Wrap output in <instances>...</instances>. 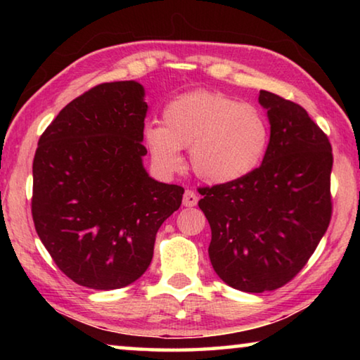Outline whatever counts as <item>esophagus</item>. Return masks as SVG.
Listing matches in <instances>:
<instances>
[{
    "instance_id": "esophagus-1",
    "label": "esophagus",
    "mask_w": 360,
    "mask_h": 360,
    "mask_svg": "<svg viewBox=\"0 0 360 360\" xmlns=\"http://www.w3.org/2000/svg\"><path fill=\"white\" fill-rule=\"evenodd\" d=\"M198 203V195L195 193L193 191H187L184 192V198H182V205L184 206H188V208H191V206H195Z\"/></svg>"
}]
</instances>
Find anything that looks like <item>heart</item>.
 <instances>
[{
    "instance_id": "b5f03b06",
    "label": "heart",
    "mask_w": 360,
    "mask_h": 360,
    "mask_svg": "<svg viewBox=\"0 0 360 360\" xmlns=\"http://www.w3.org/2000/svg\"><path fill=\"white\" fill-rule=\"evenodd\" d=\"M146 144L165 172L181 167L191 148L193 173L210 184L233 182L260 165L268 148V122L251 103L221 92L181 95L163 109V125L146 127Z\"/></svg>"
}]
</instances>
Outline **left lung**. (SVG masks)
Segmentation results:
<instances>
[{
	"label": "left lung",
	"mask_w": 360,
	"mask_h": 360,
	"mask_svg": "<svg viewBox=\"0 0 360 360\" xmlns=\"http://www.w3.org/2000/svg\"><path fill=\"white\" fill-rule=\"evenodd\" d=\"M270 143L260 167L233 182L200 187L214 271L233 289L260 294L292 281L332 219L330 141L297 103L260 90Z\"/></svg>",
	"instance_id": "left-lung-1"
}]
</instances>
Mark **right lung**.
Segmentation results:
<instances>
[{
  "instance_id": "obj_1",
  "label": "right lung",
  "mask_w": 360,
  "mask_h": 360,
  "mask_svg": "<svg viewBox=\"0 0 360 360\" xmlns=\"http://www.w3.org/2000/svg\"><path fill=\"white\" fill-rule=\"evenodd\" d=\"M135 81L95 85L58 112L33 158L32 216L63 275L84 288L131 284L150 265L160 225L184 188L143 167L148 105Z\"/></svg>"
}]
</instances>
